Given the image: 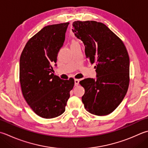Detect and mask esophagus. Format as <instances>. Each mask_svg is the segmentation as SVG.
<instances>
[{
	"label": "esophagus",
	"instance_id": "esophagus-1",
	"mask_svg": "<svg viewBox=\"0 0 148 148\" xmlns=\"http://www.w3.org/2000/svg\"><path fill=\"white\" fill-rule=\"evenodd\" d=\"M74 83H75V86H77L78 85H79V80L77 79H74Z\"/></svg>",
	"mask_w": 148,
	"mask_h": 148
}]
</instances>
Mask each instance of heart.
I'll return each instance as SVG.
<instances>
[{
	"instance_id": "heart-1",
	"label": "heart",
	"mask_w": 148,
	"mask_h": 148,
	"mask_svg": "<svg viewBox=\"0 0 148 148\" xmlns=\"http://www.w3.org/2000/svg\"><path fill=\"white\" fill-rule=\"evenodd\" d=\"M76 41H74V40H73V41L72 42V43H71V44H72V43H76Z\"/></svg>"
}]
</instances>
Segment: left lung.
<instances>
[{"mask_svg": "<svg viewBox=\"0 0 148 148\" xmlns=\"http://www.w3.org/2000/svg\"><path fill=\"white\" fill-rule=\"evenodd\" d=\"M75 36L82 40L86 58L95 63L97 79L79 82L85 88L82 98L86 111L99 116L114 112L122 102L130 83V58L119 38L106 25L96 21H75Z\"/></svg>", "mask_w": 148, "mask_h": 148, "instance_id": "obj_1", "label": "left lung"}]
</instances>
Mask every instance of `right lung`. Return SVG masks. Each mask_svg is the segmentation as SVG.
<instances>
[{
    "instance_id": "right-lung-1",
    "label": "right lung",
    "mask_w": 148,
    "mask_h": 148,
    "mask_svg": "<svg viewBox=\"0 0 148 148\" xmlns=\"http://www.w3.org/2000/svg\"><path fill=\"white\" fill-rule=\"evenodd\" d=\"M69 24L45 26L28 40L20 56L22 95L33 112L45 119L58 117L65 112L74 85L72 78L63 80L53 73Z\"/></svg>"
}]
</instances>
